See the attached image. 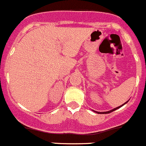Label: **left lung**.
I'll use <instances>...</instances> for the list:
<instances>
[{
  "mask_svg": "<svg viewBox=\"0 0 146 146\" xmlns=\"http://www.w3.org/2000/svg\"><path fill=\"white\" fill-rule=\"evenodd\" d=\"M128 101H129V100H128L127 101V102H125V104H122V105H121V106H118V107H117V108H115V109H111V110H110V111H104V112H99V111H93L94 112H96V113H111V112H112V111H115V110H117V109H119V108H121V106H123L125 105V104H126L128 102Z\"/></svg>",
  "mask_w": 146,
  "mask_h": 146,
  "instance_id": "obj_1",
  "label": "left lung"
}]
</instances>
